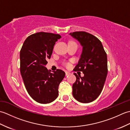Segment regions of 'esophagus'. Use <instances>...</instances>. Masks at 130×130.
I'll use <instances>...</instances> for the list:
<instances>
[{
    "label": "esophagus",
    "mask_w": 130,
    "mask_h": 130,
    "mask_svg": "<svg viewBox=\"0 0 130 130\" xmlns=\"http://www.w3.org/2000/svg\"><path fill=\"white\" fill-rule=\"evenodd\" d=\"M70 74V73L68 72V71H65V75L66 76H68Z\"/></svg>",
    "instance_id": "1"
}]
</instances>
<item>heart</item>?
<instances>
[{"mask_svg": "<svg viewBox=\"0 0 130 130\" xmlns=\"http://www.w3.org/2000/svg\"><path fill=\"white\" fill-rule=\"evenodd\" d=\"M71 43H72V42H71ZM66 65H69V63H66Z\"/></svg>", "mask_w": 130, "mask_h": 130, "instance_id": "1", "label": "heart"}]
</instances>
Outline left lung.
<instances>
[{
  "label": "left lung",
  "mask_w": 130,
  "mask_h": 130,
  "mask_svg": "<svg viewBox=\"0 0 130 130\" xmlns=\"http://www.w3.org/2000/svg\"><path fill=\"white\" fill-rule=\"evenodd\" d=\"M69 35L80 44L82 51L74 71H83V77L74 74L76 80L73 85V95L77 101L90 103L98 98L104 86L108 73L107 57L102 42L85 32Z\"/></svg>",
  "instance_id": "1"
}]
</instances>
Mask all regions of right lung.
<instances>
[{
    "label": "right lung",
    "instance_id": "1",
    "mask_svg": "<svg viewBox=\"0 0 130 130\" xmlns=\"http://www.w3.org/2000/svg\"><path fill=\"white\" fill-rule=\"evenodd\" d=\"M59 35L38 32L26 38L20 51V71L29 95L38 103H50L59 95V85L65 73L61 70L50 73L45 66Z\"/></svg>",
    "mask_w": 130,
    "mask_h": 130
}]
</instances>
